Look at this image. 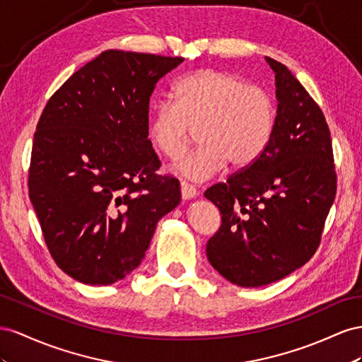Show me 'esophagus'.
Returning <instances> with one entry per match:
<instances>
[{
  "mask_svg": "<svg viewBox=\"0 0 362 362\" xmlns=\"http://www.w3.org/2000/svg\"><path fill=\"white\" fill-rule=\"evenodd\" d=\"M180 188H182V199L183 200H191L195 197V195H197V188L188 182H182Z\"/></svg>",
  "mask_w": 362,
  "mask_h": 362,
  "instance_id": "34e87169",
  "label": "esophagus"
}]
</instances>
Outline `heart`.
Returning a JSON list of instances; mask_svg holds the SVG:
<instances>
[{
    "label": "heart",
    "instance_id": "obj_1",
    "mask_svg": "<svg viewBox=\"0 0 362 362\" xmlns=\"http://www.w3.org/2000/svg\"><path fill=\"white\" fill-rule=\"evenodd\" d=\"M173 101L154 103L148 119L151 146L170 159L180 158L197 130L200 148L177 168L194 180L209 179L227 162L249 168L273 136L276 103L267 89L220 69H199L173 85Z\"/></svg>",
    "mask_w": 362,
    "mask_h": 362
}]
</instances>
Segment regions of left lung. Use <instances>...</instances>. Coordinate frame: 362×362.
<instances>
[{
  "label": "left lung",
  "instance_id": "left-lung-1",
  "mask_svg": "<svg viewBox=\"0 0 362 362\" xmlns=\"http://www.w3.org/2000/svg\"><path fill=\"white\" fill-rule=\"evenodd\" d=\"M265 60L279 101L273 136L249 168L204 192L221 214L206 256L227 281L245 288L276 282L311 259L337 194L322 109L290 69Z\"/></svg>",
  "mask_w": 362,
  "mask_h": 362
}]
</instances>
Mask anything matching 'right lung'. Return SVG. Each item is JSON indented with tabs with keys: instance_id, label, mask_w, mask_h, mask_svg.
<instances>
[{
	"instance_id": "obj_1",
	"label": "right lung",
	"mask_w": 362,
	"mask_h": 362,
	"mask_svg": "<svg viewBox=\"0 0 362 362\" xmlns=\"http://www.w3.org/2000/svg\"><path fill=\"white\" fill-rule=\"evenodd\" d=\"M183 57L107 49L76 71L39 118L28 195L54 262L88 285L141 264L180 183L159 175L148 139L150 97Z\"/></svg>"
}]
</instances>
